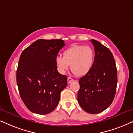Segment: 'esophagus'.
I'll list each match as a JSON object with an SVG mask.
<instances>
[{
    "instance_id": "34e87169",
    "label": "esophagus",
    "mask_w": 133,
    "mask_h": 133,
    "mask_svg": "<svg viewBox=\"0 0 133 133\" xmlns=\"http://www.w3.org/2000/svg\"><path fill=\"white\" fill-rule=\"evenodd\" d=\"M73 80H74L72 78H70V77H68V83H70L72 81H73Z\"/></svg>"
}]
</instances>
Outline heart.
<instances>
[{"label": "heart", "mask_w": 133, "mask_h": 133, "mask_svg": "<svg viewBox=\"0 0 133 133\" xmlns=\"http://www.w3.org/2000/svg\"><path fill=\"white\" fill-rule=\"evenodd\" d=\"M95 58V51L91 47L78 45L65 50L63 56H57L55 61L61 73H65L70 65V70L74 74L83 76L93 68Z\"/></svg>", "instance_id": "obj_1"}]
</instances>
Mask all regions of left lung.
<instances>
[{"mask_svg": "<svg viewBox=\"0 0 133 133\" xmlns=\"http://www.w3.org/2000/svg\"><path fill=\"white\" fill-rule=\"evenodd\" d=\"M90 41L95 48V62L89 73L79 79L77 100L85 112L96 114L105 110L113 101L117 88V70L110 50L97 40Z\"/></svg>", "mask_w": 133, "mask_h": 133, "instance_id": "8db88e82", "label": "left lung"}]
</instances>
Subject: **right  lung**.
Instances as JSON below:
<instances>
[{
  "label": "right lung",
  "instance_id": "1",
  "mask_svg": "<svg viewBox=\"0 0 133 133\" xmlns=\"http://www.w3.org/2000/svg\"><path fill=\"white\" fill-rule=\"evenodd\" d=\"M65 45L61 39H38L22 52L16 71L21 98L30 111L46 115L55 110L68 77L57 70L56 58Z\"/></svg>",
  "mask_w": 133,
  "mask_h": 133
}]
</instances>
